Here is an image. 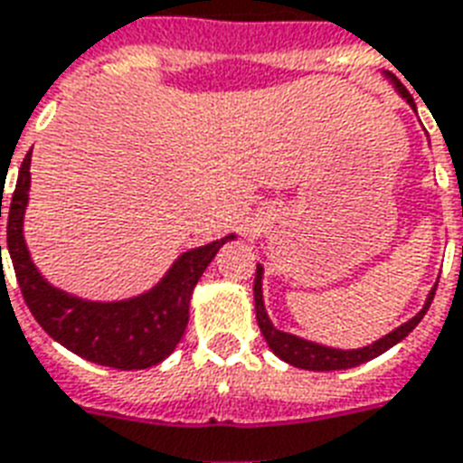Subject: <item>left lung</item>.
<instances>
[{"label": "left lung", "instance_id": "obj_1", "mask_svg": "<svg viewBox=\"0 0 463 463\" xmlns=\"http://www.w3.org/2000/svg\"><path fill=\"white\" fill-rule=\"evenodd\" d=\"M392 77V74H389ZM393 86H396V91H399L403 99L408 101V106L415 110V101L413 96L408 94V89L401 84L399 79L392 77ZM435 289H430L428 299L422 304V309L415 314L413 318H408L406 324H401L396 331H392L384 338L374 340L372 345L357 347V350H338V347H328V345H318V343H311V340H304L299 335H292V333L278 331L272 321L265 314V304H263V268L258 265L256 268V280H253V299H256V318L258 326H260V333H263L265 343L270 347L272 353L278 354L280 360L289 362V364H295L299 369H311V372H331V369H350L357 367L362 362H369L379 357L382 353H386L389 347H393L396 343L406 338L408 333L413 331L415 326L420 324V318L428 314L430 304H432V297H435Z\"/></svg>", "mask_w": 463, "mask_h": 463}]
</instances>
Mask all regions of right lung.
Here are the masks:
<instances>
[{
	"label": "right lung",
	"instance_id": "obj_1",
	"mask_svg": "<svg viewBox=\"0 0 463 463\" xmlns=\"http://www.w3.org/2000/svg\"><path fill=\"white\" fill-rule=\"evenodd\" d=\"M31 188V152L21 164L9 203L6 246L21 295L43 331L89 362L116 369H146L174 353L188 326V307L200 275L234 234L178 256L149 292L123 302H89L52 288L31 260L24 241V214ZM2 217V200H0ZM2 253V246H0Z\"/></svg>",
	"mask_w": 463,
	"mask_h": 463
}]
</instances>
